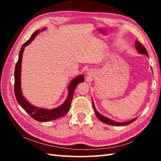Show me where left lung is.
<instances>
[{
    "label": "left lung",
    "mask_w": 161,
    "mask_h": 161,
    "mask_svg": "<svg viewBox=\"0 0 161 161\" xmlns=\"http://www.w3.org/2000/svg\"><path fill=\"white\" fill-rule=\"evenodd\" d=\"M135 46H136V50H137L141 54H143V55H146L148 57V52L146 48L144 47V46L140 42H138V40H136L135 42ZM92 107H93V109L95 111V113L97 115V118L99 120H101L102 122H103L105 124H107L108 125H116V126H124L126 125H128L131 123H132L133 121H134L137 118H134L132 119H131L130 121H125V122H118V121H115L111 120L108 118H106V117L103 116V115L100 114L98 111H97L95 109V107L93 103V101L92 99Z\"/></svg>",
    "instance_id": "8db88e82"
}]
</instances>
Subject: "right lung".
I'll use <instances>...</instances> for the list:
<instances>
[{
    "mask_svg": "<svg viewBox=\"0 0 161 161\" xmlns=\"http://www.w3.org/2000/svg\"><path fill=\"white\" fill-rule=\"evenodd\" d=\"M46 29V28H43L42 30H36L32 34L31 37L21 46L20 52H19V59L15 65V69H14V91L18 103L21 106V108L25 110L29 115H30L32 118L38 121H40V122H45V121L46 122V121H48L54 120L66 115V114L69 111V109L70 108L71 102L73 98V95H74L76 87L80 83V82H84V76L82 75L77 76L74 79L72 80V81L70 82V84L69 85V87H68V89H69V95H68V97L65 101L60 106L52 109H47L33 106L31 104H30V102H28L25 99V97H23L21 87V72L23 53L24 52V49H25V46L30 44L34 39H35V37L39 33L43 30H45Z\"/></svg>",
    "mask_w": 161,
    "mask_h": 161,
    "instance_id": "1",
    "label": "right lung"
}]
</instances>
